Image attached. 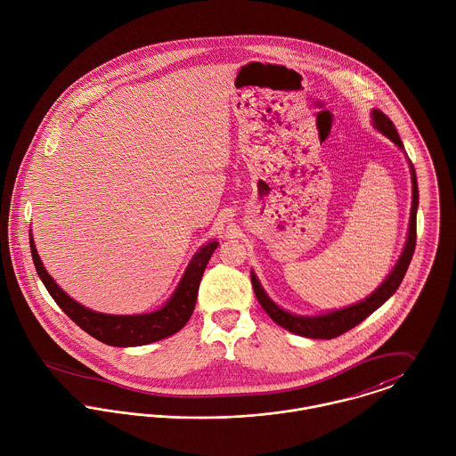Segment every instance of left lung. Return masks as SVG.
Masks as SVG:
<instances>
[{"instance_id":"1","label":"left lung","mask_w":456,"mask_h":456,"mask_svg":"<svg viewBox=\"0 0 456 456\" xmlns=\"http://www.w3.org/2000/svg\"><path fill=\"white\" fill-rule=\"evenodd\" d=\"M372 120H374V127L383 133L387 138H390L395 145H399L401 149H404L399 133L394 126V122L379 110L372 111ZM411 178H412V208H411V220H409V234H407V241H405L404 252L401 255L397 265L394 267V271L390 273V276L381 283V287L378 290H374L365 301L362 303L322 314V316H296L290 314L287 311H283L281 307H278L273 303L265 292L262 290L256 276L252 273V287L256 299L260 305L264 307V311L271 316L273 322H276L278 325H281L283 329L303 336V338H311V339H334L345 332H348L350 329H354V325H358L360 322H363L370 313H374L381 304L388 301L395 290L399 289V285L404 280L405 271L409 267V262L412 258L414 247H416V209H418V183H416V173L414 167L411 164Z\"/></svg>"}]
</instances>
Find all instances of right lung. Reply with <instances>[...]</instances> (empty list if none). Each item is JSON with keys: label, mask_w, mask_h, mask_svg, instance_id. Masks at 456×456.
<instances>
[{"label": "right lung", "mask_w": 456, "mask_h": 456, "mask_svg": "<svg viewBox=\"0 0 456 456\" xmlns=\"http://www.w3.org/2000/svg\"><path fill=\"white\" fill-rule=\"evenodd\" d=\"M31 245V256L37 267V273L40 280L44 281L45 289L49 290L52 299L57 305L87 334L96 338L104 345L110 346H143L149 343L160 341L167 336H173L183 325L189 322L198 299L200 283L203 278L206 264L209 256L216 250L218 243L211 241L203 247L200 252L194 255L191 260L175 296L169 299V303L159 311H153L151 314H133V316H115V314H102L84 307L82 304L68 297L57 283L51 278V274L45 271L38 252L35 248L33 238H29Z\"/></svg>", "instance_id": "obj_1"}]
</instances>
